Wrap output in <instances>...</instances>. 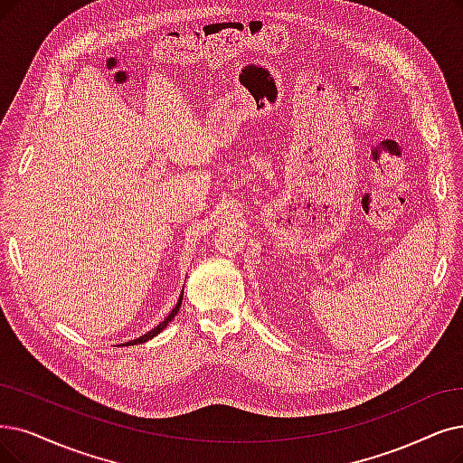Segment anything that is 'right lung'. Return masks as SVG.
<instances>
[{
	"mask_svg": "<svg viewBox=\"0 0 463 463\" xmlns=\"http://www.w3.org/2000/svg\"><path fill=\"white\" fill-rule=\"evenodd\" d=\"M182 294H184V290H182ZM182 294H180V298H178V302H176V306L173 307V311L169 313V316L167 317H165L156 328H152L150 332H146V335H142L140 338H137V340H131V342H125L123 345H137V344H144V342H147V340H152L154 336H157L159 335V332L165 328V326H167L173 319H175V316H176V313H178V309H180V306H182Z\"/></svg>",
	"mask_w": 463,
	"mask_h": 463,
	"instance_id": "right-lung-1",
	"label": "right lung"
}]
</instances>
